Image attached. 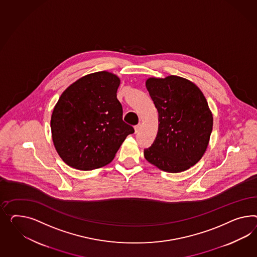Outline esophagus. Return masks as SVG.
Wrapping results in <instances>:
<instances>
[{
    "instance_id": "esophagus-1",
    "label": "esophagus",
    "mask_w": 257,
    "mask_h": 257,
    "mask_svg": "<svg viewBox=\"0 0 257 257\" xmlns=\"http://www.w3.org/2000/svg\"><path fill=\"white\" fill-rule=\"evenodd\" d=\"M141 127H142L141 123H139V124L136 125V126H135V132L139 133V131H140V129H141Z\"/></svg>"
}]
</instances>
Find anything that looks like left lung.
I'll use <instances>...</instances> for the list:
<instances>
[{"instance_id":"8db88e82","label":"left lung","mask_w":257,"mask_h":257,"mask_svg":"<svg viewBox=\"0 0 257 257\" xmlns=\"http://www.w3.org/2000/svg\"><path fill=\"white\" fill-rule=\"evenodd\" d=\"M147 90L159 114L147 161L161 170L180 173L194 166L207 150L213 126L212 113L200 89L186 78L150 77Z\"/></svg>"}]
</instances>
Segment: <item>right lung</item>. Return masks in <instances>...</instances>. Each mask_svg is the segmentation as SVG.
<instances>
[{
    "label": "right lung",
    "instance_id": "obj_1",
    "mask_svg": "<svg viewBox=\"0 0 257 257\" xmlns=\"http://www.w3.org/2000/svg\"><path fill=\"white\" fill-rule=\"evenodd\" d=\"M118 76L106 71L92 73L71 84L52 112V140L69 167L92 170L114 159L126 137L135 132L122 120L117 99Z\"/></svg>",
    "mask_w": 257,
    "mask_h": 257
}]
</instances>
